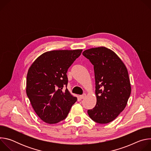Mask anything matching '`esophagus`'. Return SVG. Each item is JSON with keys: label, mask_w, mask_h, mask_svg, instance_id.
<instances>
[{"label": "esophagus", "mask_w": 151, "mask_h": 151, "mask_svg": "<svg viewBox=\"0 0 151 151\" xmlns=\"http://www.w3.org/2000/svg\"><path fill=\"white\" fill-rule=\"evenodd\" d=\"M86 96V94H83V95H81V96H79V97L81 99H83Z\"/></svg>", "instance_id": "34e87169"}]
</instances>
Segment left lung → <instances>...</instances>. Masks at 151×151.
I'll return each mask as SVG.
<instances>
[{"label":"left lung","instance_id":"1","mask_svg":"<svg viewBox=\"0 0 151 151\" xmlns=\"http://www.w3.org/2000/svg\"><path fill=\"white\" fill-rule=\"evenodd\" d=\"M94 65L97 102L89 116L99 124L114 121L125 109L131 94L127 69L117 54L104 47L86 50L82 53Z\"/></svg>","mask_w":151,"mask_h":151}]
</instances>
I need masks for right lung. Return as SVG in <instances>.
I'll use <instances>...</instances> for the list:
<instances>
[{"instance_id": "right-lung-1", "label": "right lung", "mask_w": 151, "mask_h": 151, "mask_svg": "<svg viewBox=\"0 0 151 151\" xmlns=\"http://www.w3.org/2000/svg\"><path fill=\"white\" fill-rule=\"evenodd\" d=\"M82 50H53L43 53L31 64L27 75L26 93L37 116L56 124L68 116L77 98L67 87V72Z\"/></svg>"}]
</instances>
